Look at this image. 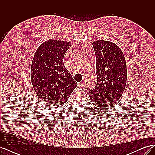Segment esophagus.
Returning a JSON list of instances; mask_svg holds the SVG:
<instances>
[{"label":"esophagus","instance_id":"34e87169","mask_svg":"<svg viewBox=\"0 0 155 155\" xmlns=\"http://www.w3.org/2000/svg\"><path fill=\"white\" fill-rule=\"evenodd\" d=\"M84 83H85V81H81V82H79V83H78L79 87H82L84 85Z\"/></svg>","mask_w":155,"mask_h":155}]
</instances>
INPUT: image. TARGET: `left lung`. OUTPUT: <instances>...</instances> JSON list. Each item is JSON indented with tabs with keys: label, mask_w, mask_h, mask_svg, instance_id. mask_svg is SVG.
I'll list each match as a JSON object with an SVG mask.
<instances>
[{
	"label": "left lung",
	"mask_w": 155,
	"mask_h": 155,
	"mask_svg": "<svg viewBox=\"0 0 155 155\" xmlns=\"http://www.w3.org/2000/svg\"><path fill=\"white\" fill-rule=\"evenodd\" d=\"M96 54L97 83L88 94L93 105L103 108L113 105L122 96L127 82V65L121 50L107 41L92 43Z\"/></svg>",
	"instance_id": "left-lung-1"
}]
</instances>
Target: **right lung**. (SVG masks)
<instances>
[{"label":"right lung","instance_id":"right-lung-1","mask_svg":"<svg viewBox=\"0 0 155 155\" xmlns=\"http://www.w3.org/2000/svg\"><path fill=\"white\" fill-rule=\"evenodd\" d=\"M70 46L67 41H47L37 48L32 61V85L39 98L51 104L66 103L78 85L63 64Z\"/></svg>","mask_w":155,"mask_h":155}]
</instances>
